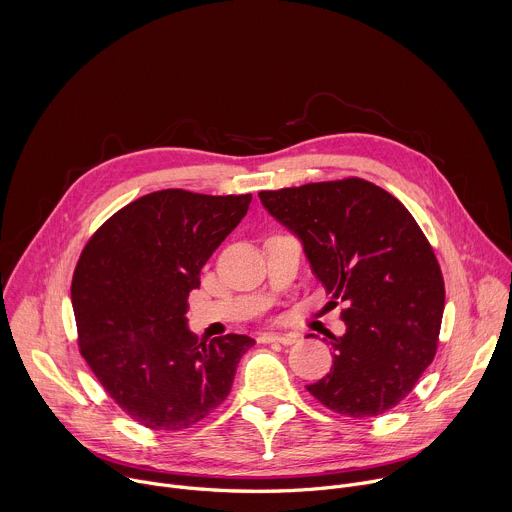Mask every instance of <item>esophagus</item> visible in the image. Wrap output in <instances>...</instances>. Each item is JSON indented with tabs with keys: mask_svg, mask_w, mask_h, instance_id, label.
<instances>
[{
	"mask_svg": "<svg viewBox=\"0 0 512 512\" xmlns=\"http://www.w3.org/2000/svg\"><path fill=\"white\" fill-rule=\"evenodd\" d=\"M296 340H298V336H296V334H263V336H259V342H261V344L277 342V344L289 346V344H294Z\"/></svg>",
	"mask_w": 512,
	"mask_h": 512,
	"instance_id": "1",
	"label": "esophagus"
}]
</instances>
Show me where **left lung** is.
<instances>
[{
    "mask_svg": "<svg viewBox=\"0 0 512 512\" xmlns=\"http://www.w3.org/2000/svg\"><path fill=\"white\" fill-rule=\"evenodd\" d=\"M259 198L302 241L330 304L346 306V332L328 336L332 369L306 389L354 419L393 409L435 356L446 302L440 263L415 218L360 178L263 190Z\"/></svg>",
    "mask_w": 512,
    "mask_h": 512,
    "instance_id": "8db88e82",
    "label": "left lung"
}]
</instances>
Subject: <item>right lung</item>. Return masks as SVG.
I'll use <instances>...</instances> for the list:
<instances>
[{
	"mask_svg": "<svg viewBox=\"0 0 512 512\" xmlns=\"http://www.w3.org/2000/svg\"><path fill=\"white\" fill-rule=\"evenodd\" d=\"M249 204L251 194H145L81 253L70 287L81 354L109 397L145 427L182 431L210 415L255 344L245 334L198 342L186 318L200 269Z\"/></svg>",
	"mask_w": 512,
	"mask_h": 512,
	"instance_id": "right-lung-1",
	"label": "right lung"
}]
</instances>
